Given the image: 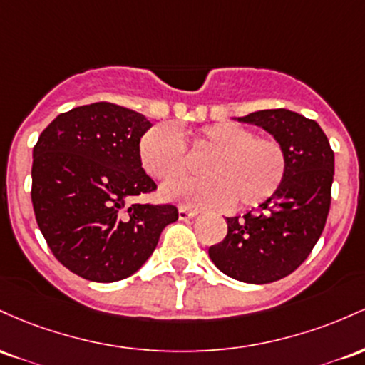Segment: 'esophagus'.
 <instances>
[{
    "mask_svg": "<svg viewBox=\"0 0 365 365\" xmlns=\"http://www.w3.org/2000/svg\"><path fill=\"white\" fill-rule=\"evenodd\" d=\"M198 214L196 210H191L187 207H179V219L181 220H187V219H193V217Z\"/></svg>",
    "mask_w": 365,
    "mask_h": 365,
    "instance_id": "34e87169",
    "label": "esophagus"
}]
</instances>
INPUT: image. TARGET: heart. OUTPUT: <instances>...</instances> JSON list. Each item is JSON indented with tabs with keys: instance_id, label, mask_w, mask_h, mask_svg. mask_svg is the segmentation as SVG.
<instances>
[{
	"instance_id": "obj_1",
	"label": "heart",
	"mask_w": 365,
	"mask_h": 365,
	"mask_svg": "<svg viewBox=\"0 0 365 365\" xmlns=\"http://www.w3.org/2000/svg\"><path fill=\"white\" fill-rule=\"evenodd\" d=\"M187 146L195 153L209 151L202 160L207 175L167 184L163 196L190 207H259L279 191L288 172V153L279 139L260 136L232 122L207 125ZM138 153L143 169L160 181L181 178L190 165L186 143L170 124L146 130L139 139Z\"/></svg>"
}]
</instances>
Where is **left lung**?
I'll use <instances>...</instances> for the list:
<instances>
[{
  "label": "left lung",
  "mask_w": 365,
  "mask_h": 365,
  "mask_svg": "<svg viewBox=\"0 0 365 365\" xmlns=\"http://www.w3.org/2000/svg\"><path fill=\"white\" fill-rule=\"evenodd\" d=\"M237 120L279 139L288 172L269 202L243 217H227V235L208 248V255L232 279L265 284L300 267L321 237L329 214L334 151L317 122L292 110H260Z\"/></svg>",
  "instance_id": "1"
}]
</instances>
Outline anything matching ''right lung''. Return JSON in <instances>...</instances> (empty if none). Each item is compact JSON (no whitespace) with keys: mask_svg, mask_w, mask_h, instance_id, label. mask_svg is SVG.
I'll return each instance as SVG.
<instances>
[{"mask_svg":"<svg viewBox=\"0 0 365 365\" xmlns=\"http://www.w3.org/2000/svg\"><path fill=\"white\" fill-rule=\"evenodd\" d=\"M151 128L141 113L100 101L60 113L32 150V207L61 265L88 281L113 282L148 260L172 203H139L157 190L138 145Z\"/></svg>","mask_w":365,"mask_h":365,"instance_id":"right-lung-1","label":"right lung"}]
</instances>
